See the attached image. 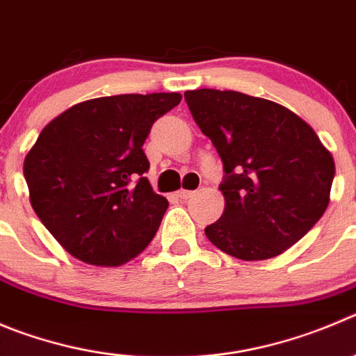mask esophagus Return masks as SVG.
<instances>
[{"label":"esophagus","mask_w":356,"mask_h":356,"mask_svg":"<svg viewBox=\"0 0 356 356\" xmlns=\"http://www.w3.org/2000/svg\"><path fill=\"white\" fill-rule=\"evenodd\" d=\"M195 195V191H189V189H181V191H177V197L182 198V200H188V198H191Z\"/></svg>","instance_id":"34e87169"}]
</instances>
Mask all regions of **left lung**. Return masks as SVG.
<instances>
[{"instance_id":"1","label":"left lung","mask_w":356,"mask_h":356,"mask_svg":"<svg viewBox=\"0 0 356 356\" xmlns=\"http://www.w3.org/2000/svg\"><path fill=\"white\" fill-rule=\"evenodd\" d=\"M184 99L223 161V216L209 241L238 260H267L300 241L327 211L334 158L314 129L270 99L197 89Z\"/></svg>"}]
</instances>
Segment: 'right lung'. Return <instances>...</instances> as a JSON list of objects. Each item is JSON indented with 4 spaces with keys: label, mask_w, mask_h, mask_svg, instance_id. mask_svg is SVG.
<instances>
[{
    "label": "right lung",
    "mask_w": 356,
    "mask_h": 356,
    "mask_svg": "<svg viewBox=\"0 0 356 356\" xmlns=\"http://www.w3.org/2000/svg\"><path fill=\"white\" fill-rule=\"evenodd\" d=\"M179 92L115 95L68 108L40 133L24 159L33 211L72 257L121 265L158 232L168 202L144 177L152 124Z\"/></svg>",
    "instance_id": "add662e5"
}]
</instances>
